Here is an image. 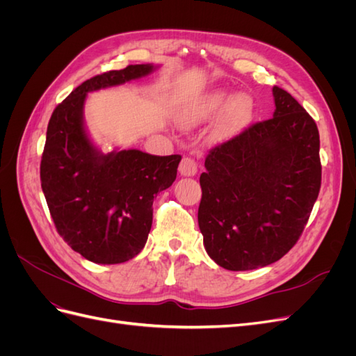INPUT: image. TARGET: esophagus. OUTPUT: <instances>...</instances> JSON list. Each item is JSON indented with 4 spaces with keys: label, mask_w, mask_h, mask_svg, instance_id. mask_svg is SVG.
Returning a JSON list of instances; mask_svg holds the SVG:
<instances>
[{
    "label": "esophagus",
    "mask_w": 356,
    "mask_h": 356,
    "mask_svg": "<svg viewBox=\"0 0 356 356\" xmlns=\"http://www.w3.org/2000/svg\"><path fill=\"white\" fill-rule=\"evenodd\" d=\"M179 174L182 177H195L197 174V163L191 157H184L179 163Z\"/></svg>",
    "instance_id": "esophagus-1"
}]
</instances>
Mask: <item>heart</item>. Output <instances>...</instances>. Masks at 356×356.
<instances>
[{
  "mask_svg": "<svg viewBox=\"0 0 356 356\" xmlns=\"http://www.w3.org/2000/svg\"><path fill=\"white\" fill-rule=\"evenodd\" d=\"M225 103L228 105L226 106ZM224 104L226 108L222 111L213 132L217 138L227 139L241 134L250 124L254 111L250 96L241 93L233 96L229 101V95L222 90L203 93L182 106L177 114V118L184 127L197 126L217 115L222 110Z\"/></svg>",
  "mask_w": 356,
  "mask_h": 356,
  "instance_id": "heart-1",
  "label": "heart"
}]
</instances>
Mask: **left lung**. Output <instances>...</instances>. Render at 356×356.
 I'll return each mask as SVG.
<instances>
[{
	"instance_id": "8db88e82",
	"label": "left lung",
	"mask_w": 356,
	"mask_h": 356,
	"mask_svg": "<svg viewBox=\"0 0 356 356\" xmlns=\"http://www.w3.org/2000/svg\"><path fill=\"white\" fill-rule=\"evenodd\" d=\"M273 117L213 147L197 220L208 255L227 270L272 264L296 245L321 188L319 132L286 90Z\"/></svg>"
}]
</instances>
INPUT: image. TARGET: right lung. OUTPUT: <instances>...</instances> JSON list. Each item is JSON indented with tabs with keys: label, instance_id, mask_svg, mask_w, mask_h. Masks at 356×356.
<instances>
[{
	"label": "right lung",
	"instance_id": "add662e5",
	"mask_svg": "<svg viewBox=\"0 0 356 356\" xmlns=\"http://www.w3.org/2000/svg\"><path fill=\"white\" fill-rule=\"evenodd\" d=\"M152 63L95 75L53 111L41 157V188L58 233L75 252L98 264H118L141 252L153 222V202L172 186L179 154L139 149L101 153L86 132L89 92L145 77Z\"/></svg>",
	"mask_w": 356,
	"mask_h": 356
}]
</instances>
